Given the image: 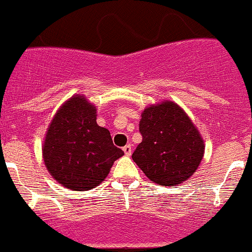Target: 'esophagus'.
I'll use <instances>...</instances> for the list:
<instances>
[{
	"instance_id": "esophagus-1",
	"label": "esophagus",
	"mask_w": 252,
	"mask_h": 252,
	"mask_svg": "<svg viewBox=\"0 0 252 252\" xmlns=\"http://www.w3.org/2000/svg\"><path fill=\"white\" fill-rule=\"evenodd\" d=\"M123 152L126 156H130L131 154V146L130 144H126V147H123Z\"/></svg>"
}]
</instances>
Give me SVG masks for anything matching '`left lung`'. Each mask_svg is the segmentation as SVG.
I'll return each instance as SVG.
<instances>
[{
	"instance_id": "left-lung-1",
	"label": "left lung",
	"mask_w": 252,
	"mask_h": 252,
	"mask_svg": "<svg viewBox=\"0 0 252 252\" xmlns=\"http://www.w3.org/2000/svg\"><path fill=\"white\" fill-rule=\"evenodd\" d=\"M139 131L143 140L131 158L152 182L176 186L193 176L205 143L185 110L173 101L147 106Z\"/></svg>"
}]
</instances>
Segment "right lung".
I'll return each mask as SVG.
<instances>
[{"label": "right lung", "mask_w": 252, "mask_h": 252, "mask_svg": "<svg viewBox=\"0 0 252 252\" xmlns=\"http://www.w3.org/2000/svg\"><path fill=\"white\" fill-rule=\"evenodd\" d=\"M123 154L113 144L109 130L96 124V108L84 95H74L60 106L42 146L47 171L72 191L100 185Z\"/></svg>", "instance_id": "add662e5"}]
</instances>
